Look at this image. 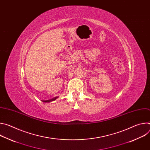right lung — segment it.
Returning a JSON list of instances; mask_svg holds the SVG:
<instances>
[{"label":"right lung","mask_w":150,"mask_h":150,"mask_svg":"<svg viewBox=\"0 0 150 150\" xmlns=\"http://www.w3.org/2000/svg\"><path fill=\"white\" fill-rule=\"evenodd\" d=\"M58 97H54L52 99H50V100H43L42 101V102H45V103H49V102H51V101H53L54 100H55L56 98H57Z\"/></svg>","instance_id":"add662e5"}]
</instances>
